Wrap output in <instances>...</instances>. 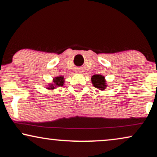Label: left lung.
<instances>
[{
  "mask_svg": "<svg viewBox=\"0 0 157 157\" xmlns=\"http://www.w3.org/2000/svg\"><path fill=\"white\" fill-rule=\"evenodd\" d=\"M92 83L94 86L99 90H105L107 88L106 81H105V77L101 75H94L91 77Z\"/></svg>",
  "mask_w": 157,
  "mask_h": 157,
  "instance_id": "left-lung-1",
  "label": "left lung"
}]
</instances>
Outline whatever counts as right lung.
Listing matches in <instances>:
<instances>
[{"mask_svg":"<svg viewBox=\"0 0 157 157\" xmlns=\"http://www.w3.org/2000/svg\"><path fill=\"white\" fill-rule=\"evenodd\" d=\"M63 83H64L63 77H62V76L56 77L53 79V83L49 85V86L47 88L49 90H53L54 88H57V87L63 86Z\"/></svg>","mask_w":157,"mask_h":157,"instance_id":"obj_1","label":"right lung"}]
</instances>
